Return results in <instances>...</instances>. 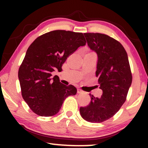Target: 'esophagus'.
Masks as SVG:
<instances>
[{
	"instance_id": "1",
	"label": "esophagus",
	"mask_w": 148,
	"mask_h": 148,
	"mask_svg": "<svg viewBox=\"0 0 148 148\" xmlns=\"http://www.w3.org/2000/svg\"><path fill=\"white\" fill-rule=\"evenodd\" d=\"M77 93H78V94H81V93H82V92H83V91H82V90L79 89H77Z\"/></svg>"
}]
</instances>
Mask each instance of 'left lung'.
<instances>
[{
  "mask_svg": "<svg viewBox=\"0 0 148 148\" xmlns=\"http://www.w3.org/2000/svg\"><path fill=\"white\" fill-rule=\"evenodd\" d=\"M87 45L98 57L96 76L101 98L89 94L91 102L81 107V116L91 123H101L114 116L126 100L132 83L128 56L118 41L101 33H84Z\"/></svg>",
  "mask_w": 148,
  "mask_h": 148,
  "instance_id": "obj_1",
  "label": "left lung"
}]
</instances>
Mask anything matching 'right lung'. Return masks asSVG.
I'll return each instance as SVG.
<instances>
[{
	"label": "right lung",
	"instance_id": "1",
	"mask_svg": "<svg viewBox=\"0 0 148 148\" xmlns=\"http://www.w3.org/2000/svg\"><path fill=\"white\" fill-rule=\"evenodd\" d=\"M86 44L82 33L56 30L38 37L29 47L18 77L22 97L35 114L54 116L67 97L76 94V87L61 84L51 73L60 71L67 57Z\"/></svg>",
	"mask_w": 148,
	"mask_h": 148
}]
</instances>
